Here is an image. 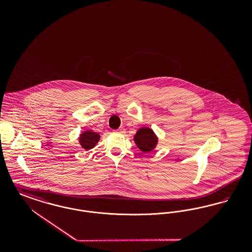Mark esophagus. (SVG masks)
<instances>
[{
	"label": "esophagus",
	"mask_w": 252,
	"mask_h": 252,
	"mask_svg": "<svg viewBox=\"0 0 252 252\" xmlns=\"http://www.w3.org/2000/svg\"><path fill=\"white\" fill-rule=\"evenodd\" d=\"M117 131L119 132V133H125V132H126V129H125V127L121 126L120 128H119Z\"/></svg>",
	"instance_id": "esophagus-1"
}]
</instances>
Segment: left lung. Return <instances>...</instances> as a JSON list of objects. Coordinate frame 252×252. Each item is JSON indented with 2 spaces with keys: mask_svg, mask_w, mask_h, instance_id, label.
<instances>
[{
  "mask_svg": "<svg viewBox=\"0 0 252 252\" xmlns=\"http://www.w3.org/2000/svg\"><path fill=\"white\" fill-rule=\"evenodd\" d=\"M134 142L142 152L148 153L156 148L158 140L155 132L151 128L143 126L136 132L134 136Z\"/></svg>",
  "mask_w": 252,
  "mask_h": 252,
  "instance_id": "obj_1",
  "label": "left lung"
}]
</instances>
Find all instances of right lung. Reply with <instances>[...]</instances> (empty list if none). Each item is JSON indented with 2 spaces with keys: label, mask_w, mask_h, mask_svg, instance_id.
Instances as JSON below:
<instances>
[{
  "label": "right lung",
  "mask_w": 252,
  "mask_h": 252,
  "mask_svg": "<svg viewBox=\"0 0 252 252\" xmlns=\"http://www.w3.org/2000/svg\"><path fill=\"white\" fill-rule=\"evenodd\" d=\"M79 144L85 150H90L95 146L100 140V135L93 130H86L79 136Z\"/></svg>",
  "instance_id": "right-lung-1"
}]
</instances>
